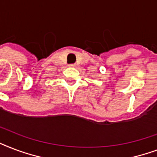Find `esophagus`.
<instances>
[{
	"instance_id": "esophagus-1",
	"label": "esophagus",
	"mask_w": 157,
	"mask_h": 157,
	"mask_svg": "<svg viewBox=\"0 0 157 157\" xmlns=\"http://www.w3.org/2000/svg\"><path fill=\"white\" fill-rule=\"evenodd\" d=\"M75 66H76L75 64H70V65H69V67H75Z\"/></svg>"
}]
</instances>
